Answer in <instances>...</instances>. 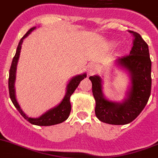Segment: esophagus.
Listing matches in <instances>:
<instances>
[{"label":"esophagus","instance_id":"1","mask_svg":"<svg viewBox=\"0 0 158 158\" xmlns=\"http://www.w3.org/2000/svg\"><path fill=\"white\" fill-rule=\"evenodd\" d=\"M96 65L94 64H89V66H88V72H89V75H93V74L96 72Z\"/></svg>","mask_w":158,"mask_h":158}]
</instances>
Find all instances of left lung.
<instances>
[{"mask_svg": "<svg viewBox=\"0 0 158 158\" xmlns=\"http://www.w3.org/2000/svg\"><path fill=\"white\" fill-rule=\"evenodd\" d=\"M134 37L130 54L119 57L118 66L126 69L131 78V86L127 98L123 102H113L104 97L102 79L90 76L92 92L96 106L95 114L102 122L114 125L131 123L140 114L147 104L151 92V60L148 45L137 32L129 31Z\"/></svg>", "mask_w": 158, "mask_h": 158, "instance_id": "1", "label": "left lung"}]
</instances>
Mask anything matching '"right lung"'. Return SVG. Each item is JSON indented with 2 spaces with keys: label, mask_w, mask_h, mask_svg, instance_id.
<instances>
[{
  "label": "right lung",
  "mask_w": 158,
  "mask_h": 158,
  "mask_svg": "<svg viewBox=\"0 0 158 158\" xmlns=\"http://www.w3.org/2000/svg\"><path fill=\"white\" fill-rule=\"evenodd\" d=\"M35 27H32L29 30V31L25 34L23 37L20 39L17 47L16 52H15V56L12 59V65L10 68L9 70V78H8V89H9V95L10 98L12 100V103L16 108L17 110L19 111V113L23 116L24 119H26L28 122H30L32 124L38 125V126H51V125L57 124V123H60L66 120L69 118V115L71 113V103H70V97L74 91L76 90V88L78 87L79 84L80 83L81 81L84 78L86 77V73L79 75V76H76L75 77L72 78L70 80L69 83L67 86V92L65 94L64 98L62 100V102L58 105L57 106L54 107L53 109H51L48 112L44 113L43 115L38 118H31L28 117L25 113L22 111L20 109V106H19V104L17 102L16 98H15V72H16V66L17 63H18V60L19 57V53H20L21 50V45H22L23 39L28 36V35L31 34V32L35 29Z\"/></svg>",
  "instance_id": "right-lung-1"
}]
</instances>
